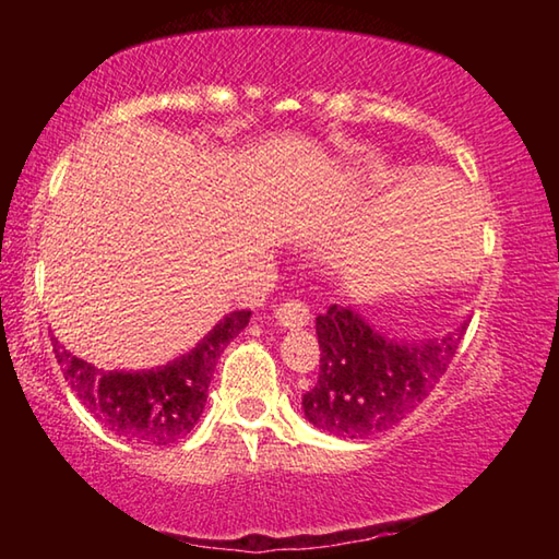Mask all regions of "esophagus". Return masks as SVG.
<instances>
[{"label": "esophagus", "mask_w": 559, "mask_h": 559, "mask_svg": "<svg viewBox=\"0 0 559 559\" xmlns=\"http://www.w3.org/2000/svg\"><path fill=\"white\" fill-rule=\"evenodd\" d=\"M273 318L278 320L281 328L298 330L302 325H308L310 310H308V306H302L300 300H286V302H281L276 310H273Z\"/></svg>", "instance_id": "obj_1"}]
</instances>
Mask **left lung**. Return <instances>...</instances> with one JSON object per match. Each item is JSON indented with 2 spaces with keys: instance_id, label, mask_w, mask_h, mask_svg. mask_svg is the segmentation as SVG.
<instances>
[{
  "instance_id": "left-lung-1",
  "label": "left lung",
  "mask_w": 559,
  "mask_h": 559,
  "mask_svg": "<svg viewBox=\"0 0 559 559\" xmlns=\"http://www.w3.org/2000/svg\"><path fill=\"white\" fill-rule=\"evenodd\" d=\"M463 320L431 340L386 337L349 306L316 318L320 374L302 394V414L340 439H367L414 412L451 365L466 333Z\"/></svg>"
}]
</instances>
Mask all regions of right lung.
Segmentation results:
<instances>
[{
    "instance_id": "right-lung-1",
    "label": "right lung",
    "mask_w": 559,
    "mask_h": 559,
    "mask_svg": "<svg viewBox=\"0 0 559 559\" xmlns=\"http://www.w3.org/2000/svg\"><path fill=\"white\" fill-rule=\"evenodd\" d=\"M249 318L251 310H234L187 355L155 370H100L59 347L56 337L53 353L75 396L112 433L147 447H169L200 421L216 359Z\"/></svg>"
}]
</instances>
